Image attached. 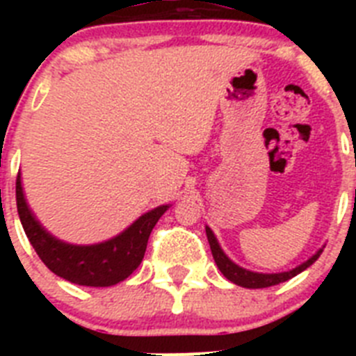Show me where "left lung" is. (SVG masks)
Masks as SVG:
<instances>
[{
    "label": "left lung",
    "mask_w": 356,
    "mask_h": 356,
    "mask_svg": "<svg viewBox=\"0 0 356 356\" xmlns=\"http://www.w3.org/2000/svg\"><path fill=\"white\" fill-rule=\"evenodd\" d=\"M207 238H209V244H210V250H212L213 254V260H216L217 267H219V271L225 275L226 280H229L232 284L235 285H241V287H246V289H264V287H273V285H278L282 282H287V280L294 278L296 275H300L301 271H305L307 267L312 266L317 259H319V254L323 253V250L317 251L314 257L303 262L301 266L294 267L292 271L287 273H275V275H264V273H253V271H248L244 267L237 266L235 262L228 259L225 254V251L221 250L219 246V242H217L216 235H213L212 229L207 226Z\"/></svg>",
    "instance_id": "obj_1"
}]
</instances>
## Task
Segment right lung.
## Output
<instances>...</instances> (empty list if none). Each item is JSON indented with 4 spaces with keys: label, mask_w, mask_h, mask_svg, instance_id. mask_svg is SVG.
I'll list each match as a JSON object with an SVG mask.
<instances>
[{
    "label": "right lung",
    "mask_w": 356,
    "mask_h": 356,
    "mask_svg": "<svg viewBox=\"0 0 356 356\" xmlns=\"http://www.w3.org/2000/svg\"><path fill=\"white\" fill-rule=\"evenodd\" d=\"M15 201L24 234L39 259L56 276L87 287H110L127 280L143 262L151 229L169 209L168 205H160L149 210L110 241L74 246L53 237L37 221L24 200L21 175L15 180Z\"/></svg>",
    "instance_id": "1"
}]
</instances>
